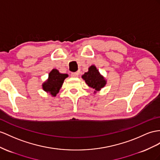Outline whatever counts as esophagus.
Returning a JSON list of instances; mask_svg holds the SVG:
<instances>
[{"label":"esophagus","mask_w":160,"mask_h":160,"mask_svg":"<svg viewBox=\"0 0 160 160\" xmlns=\"http://www.w3.org/2000/svg\"><path fill=\"white\" fill-rule=\"evenodd\" d=\"M71 76L73 77V78H76V77L78 76V73L72 72V73H71Z\"/></svg>","instance_id":"34e87169"}]
</instances>
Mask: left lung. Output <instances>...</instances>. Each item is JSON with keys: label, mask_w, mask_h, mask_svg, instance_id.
Returning <instances> with one entry per match:
<instances>
[{"label": "left lung", "mask_w": 160, "mask_h": 160, "mask_svg": "<svg viewBox=\"0 0 160 160\" xmlns=\"http://www.w3.org/2000/svg\"><path fill=\"white\" fill-rule=\"evenodd\" d=\"M82 77L88 87L96 90V91H99L101 88L104 87L106 84L104 78L100 74L99 72L97 69L95 65H92L90 67L88 68V72H85Z\"/></svg>", "instance_id": "1"}]
</instances>
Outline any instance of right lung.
Returning <instances> with one entry per match:
<instances>
[{"label":"right lung","instance_id":"obj_1","mask_svg":"<svg viewBox=\"0 0 160 160\" xmlns=\"http://www.w3.org/2000/svg\"><path fill=\"white\" fill-rule=\"evenodd\" d=\"M68 76L65 73H60L56 69H53L49 73L48 79L42 84L44 91L49 92L51 95L56 96L62 86L64 80Z\"/></svg>","mask_w":160,"mask_h":160}]
</instances>
